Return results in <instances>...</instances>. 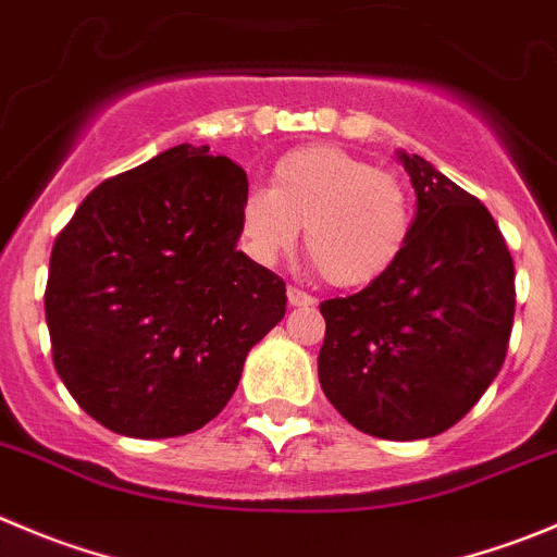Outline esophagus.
Instances as JSON below:
<instances>
[{"mask_svg": "<svg viewBox=\"0 0 557 557\" xmlns=\"http://www.w3.org/2000/svg\"><path fill=\"white\" fill-rule=\"evenodd\" d=\"M288 305L290 308H310V305H315V296H310L308 290L302 288H294V285H288Z\"/></svg>", "mask_w": 557, "mask_h": 557, "instance_id": "esophagus-1", "label": "esophagus"}]
</instances>
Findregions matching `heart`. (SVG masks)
I'll list each match as a JSON object with an SVG mask.
<instances>
[{"mask_svg": "<svg viewBox=\"0 0 557 557\" xmlns=\"http://www.w3.org/2000/svg\"><path fill=\"white\" fill-rule=\"evenodd\" d=\"M326 283L366 288L401 261L414 211L407 186L371 161L305 145L280 156L272 189L255 186L238 206V236L252 261L274 263L299 242Z\"/></svg>", "mask_w": 557, "mask_h": 557, "instance_id": "heart-1", "label": "heart"}]
</instances>
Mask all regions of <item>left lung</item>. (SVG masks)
Instances as JSON below:
<instances>
[{"label": "left lung", "mask_w": 557, "mask_h": 557, "mask_svg": "<svg viewBox=\"0 0 557 557\" xmlns=\"http://www.w3.org/2000/svg\"><path fill=\"white\" fill-rule=\"evenodd\" d=\"M418 195L401 261L360 294L321 302L319 382L332 407L379 440L448 431L503 368L513 261L478 197L398 150Z\"/></svg>", "instance_id": "obj_1"}]
</instances>
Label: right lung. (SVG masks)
Returning <instances> with one entry per match:
<instances>
[{"label":"right lung","instance_id":"right-lung-1","mask_svg":"<svg viewBox=\"0 0 557 557\" xmlns=\"http://www.w3.org/2000/svg\"><path fill=\"white\" fill-rule=\"evenodd\" d=\"M247 173L175 145L114 175L51 249L46 324L67 393L114 434L161 440L225 409L285 283L236 249Z\"/></svg>","mask_w":557,"mask_h":557}]
</instances>
